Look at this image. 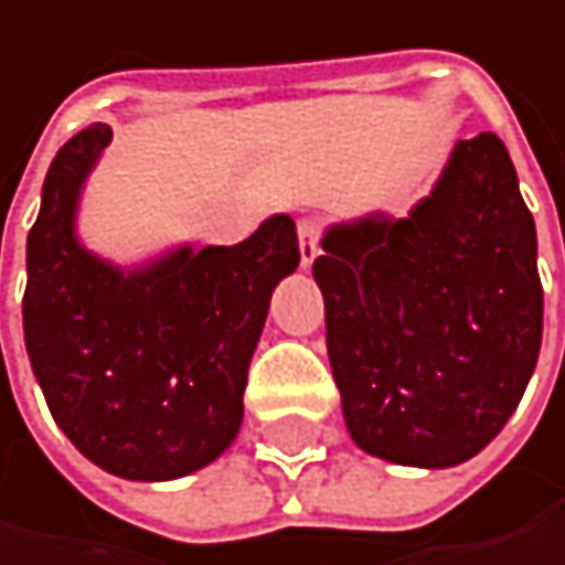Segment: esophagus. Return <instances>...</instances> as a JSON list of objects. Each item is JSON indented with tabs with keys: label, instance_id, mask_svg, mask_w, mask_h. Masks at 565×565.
<instances>
[{
	"label": "esophagus",
	"instance_id": "obj_1",
	"mask_svg": "<svg viewBox=\"0 0 565 565\" xmlns=\"http://www.w3.org/2000/svg\"><path fill=\"white\" fill-rule=\"evenodd\" d=\"M296 233H299V259H302V266H309V263L319 256V236H322V226H319V220H316V216H302V220H299V226H296Z\"/></svg>",
	"mask_w": 565,
	"mask_h": 565
}]
</instances>
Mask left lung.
Segmentation results:
<instances>
[{
	"label": "left lung",
	"instance_id": "1",
	"mask_svg": "<svg viewBox=\"0 0 565 565\" xmlns=\"http://www.w3.org/2000/svg\"><path fill=\"white\" fill-rule=\"evenodd\" d=\"M312 276L345 426L399 466H456L520 406L543 342L536 226L479 132L406 220L332 226Z\"/></svg>",
	"mask_w": 565,
	"mask_h": 565
}]
</instances>
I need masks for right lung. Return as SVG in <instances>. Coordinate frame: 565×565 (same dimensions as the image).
<instances>
[{
	"label": "right lung",
	"mask_w": 565,
	"mask_h": 565,
	"mask_svg": "<svg viewBox=\"0 0 565 565\" xmlns=\"http://www.w3.org/2000/svg\"><path fill=\"white\" fill-rule=\"evenodd\" d=\"M109 139L96 122L49 166L25 246V349L83 456L126 479H175L236 439L269 296L299 266V239L273 216L236 246L179 249L139 273L89 256L73 216Z\"/></svg>",
	"instance_id": "1"
}]
</instances>
